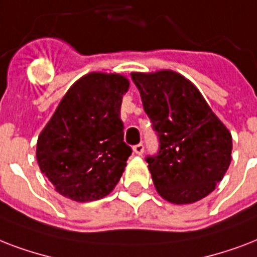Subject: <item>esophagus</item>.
<instances>
[{
    "label": "esophagus",
    "instance_id": "esophagus-1",
    "mask_svg": "<svg viewBox=\"0 0 257 257\" xmlns=\"http://www.w3.org/2000/svg\"><path fill=\"white\" fill-rule=\"evenodd\" d=\"M143 150H145V147H143L142 143H139V145L134 146V153L135 154H138V156H142Z\"/></svg>",
    "mask_w": 257,
    "mask_h": 257
}]
</instances>
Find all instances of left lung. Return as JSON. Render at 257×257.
Returning a JSON list of instances; mask_svg holds the SVG:
<instances>
[{"mask_svg":"<svg viewBox=\"0 0 257 257\" xmlns=\"http://www.w3.org/2000/svg\"><path fill=\"white\" fill-rule=\"evenodd\" d=\"M131 79L160 137L158 154L146 158L157 192L176 205L200 201L229 168L230 131L181 73L131 72Z\"/></svg>","mask_w":257,"mask_h":257,"instance_id":"8db88e82","label":"left lung"}]
</instances>
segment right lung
Listing matches in <instances>:
<instances>
[{
  "mask_svg": "<svg viewBox=\"0 0 257 257\" xmlns=\"http://www.w3.org/2000/svg\"><path fill=\"white\" fill-rule=\"evenodd\" d=\"M128 87L120 73H87L71 85L40 133L37 164L61 196L100 200L119 182L131 156L120 120Z\"/></svg>",
  "mask_w": 257,
  "mask_h": 257,
  "instance_id": "1",
  "label": "right lung"
}]
</instances>
